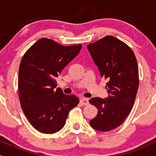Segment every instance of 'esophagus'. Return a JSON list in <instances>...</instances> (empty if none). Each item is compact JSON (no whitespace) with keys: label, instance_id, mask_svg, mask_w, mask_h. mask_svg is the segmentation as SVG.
Masks as SVG:
<instances>
[{"label":"esophagus","instance_id":"34e87169","mask_svg":"<svg viewBox=\"0 0 156 156\" xmlns=\"http://www.w3.org/2000/svg\"><path fill=\"white\" fill-rule=\"evenodd\" d=\"M80 103L82 105H87L89 104V99L86 98L80 99Z\"/></svg>","mask_w":156,"mask_h":156}]
</instances>
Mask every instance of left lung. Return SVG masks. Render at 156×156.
Returning a JSON list of instances; mask_svg holds the SVG:
<instances>
[{"mask_svg":"<svg viewBox=\"0 0 156 156\" xmlns=\"http://www.w3.org/2000/svg\"><path fill=\"white\" fill-rule=\"evenodd\" d=\"M101 77L108 80V98H91L89 103L98 109L90 125L99 132H109L122 124L129 115L139 87V70L133 51L111 35L87 46Z\"/></svg>","mask_w":156,"mask_h":156,"instance_id":"left-lung-1","label":"left lung"}]
</instances>
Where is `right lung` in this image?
I'll use <instances>...</instances> for the list:
<instances>
[{"label": "right lung", "mask_w": 156, "mask_h": 156, "mask_svg": "<svg viewBox=\"0 0 156 156\" xmlns=\"http://www.w3.org/2000/svg\"><path fill=\"white\" fill-rule=\"evenodd\" d=\"M80 44L65 46L43 37L22 58L19 69L18 91L20 105L30 124L45 134L59 132L69 112L78 105L74 94H63L56 78L79 54Z\"/></svg>", "instance_id": "obj_1"}]
</instances>
